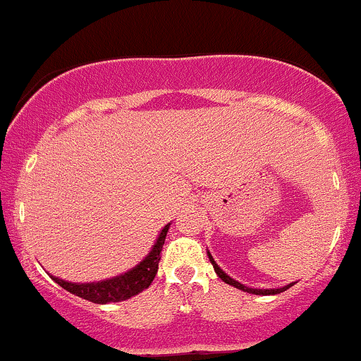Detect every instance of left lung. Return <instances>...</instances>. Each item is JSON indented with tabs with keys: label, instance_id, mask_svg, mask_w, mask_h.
Listing matches in <instances>:
<instances>
[{
	"label": "left lung",
	"instance_id": "1",
	"mask_svg": "<svg viewBox=\"0 0 361 361\" xmlns=\"http://www.w3.org/2000/svg\"><path fill=\"white\" fill-rule=\"evenodd\" d=\"M207 256H209V261H211V264L212 267H214V271H216V275L219 276V279L223 280V282L225 283H228V286H231V287H237V289H240V290H244V292H249V294H256V295H273V294H280V292H283V290H287L289 289V287H292L294 286V283H289V286H286V287H279V289H252V287H247V286H244V283H240V282H237V280L235 279H231L230 275H226L225 271L221 270V268L218 267V263H216L214 261V257L211 256V252L209 250H207Z\"/></svg>",
	"mask_w": 361,
	"mask_h": 361
}]
</instances>
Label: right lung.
Masks as SVG:
<instances>
[{
    "label": "right lung",
    "mask_w": 361,
    "mask_h": 361,
    "mask_svg": "<svg viewBox=\"0 0 361 361\" xmlns=\"http://www.w3.org/2000/svg\"><path fill=\"white\" fill-rule=\"evenodd\" d=\"M171 223L161 230L157 235V240L152 245L150 252L136 264L135 268L128 270L126 273L112 276V279L100 280V282H69V280L59 279V276L50 275L62 289L69 290L71 294L79 295V298L86 299V301L97 302V305H109V302H119L126 301L133 295L140 294L145 290L154 280L155 273L159 270V261H161V250L166 242V235H168Z\"/></svg>",
    "instance_id": "obj_1"
}]
</instances>
